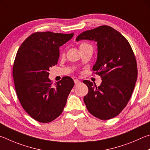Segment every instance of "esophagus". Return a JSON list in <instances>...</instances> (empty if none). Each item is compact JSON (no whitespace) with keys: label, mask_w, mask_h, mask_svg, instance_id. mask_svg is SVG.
<instances>
[{"label":"esophagus","mask_w":150,"mask_h":150,"mask_svg":"<svg viewBox=\"0 0 150 150\" xmlns=\"http://www.w3.org/2000/svg\"><path fill=\"white\" fill-rule=\"evenodd\" d=\"M74 81L75 84H80V81L78 79H77V78H75V79L74 80Z\"/></svg>","instance_id":"obj_1"}]
</instances>
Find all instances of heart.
<instances>
[{
    "mask_svg": "<svg viewBox=\"0 0 150 150\" xmlns=\"http://www.w3.org/2000/svg\"><path fill=\"white\" fill-rule=\"evenodd\" d=\"M87 45V43H82V44H81V45H80V47H82V46H83V45Z\"/></svg>",
    "mask_w": 150,
    "mask_h": 150,
    "instance_id": "1",
    "label": "heart"
}]
</instances>
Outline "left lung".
<instances>
[{
    "mask_svg": "<svg viewBox=\"0 0 150 150\" xmlns=\"http://www.w3.org/2000/svg\"><path fill=\"white\" fill-rule=\"evenodd\" d=\"M83 39L97 42L98 59L92 70L102 79L98 87L90 81H83L88 88L83 101L94 117L111 119L127 106L132 94L138 76L134 54L127 39L108 25L83 31L76 40Z\"/></svg>",
    "mask_w": 150,
    "mask_h": 150,
    "instance_id": "1",
    "label": "left lung"
}]
</instances>
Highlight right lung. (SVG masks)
I'll return each instance as SVG.
<instances>
[{
  "instance_id": "obj_1",
  "label": "right lung",
  "mask_w": 150,
  "mask_h": 150,
  "mask_svg": "<svg viewBox=\"0 0 150 150\" xmlns=\"http://www.w3.org/2000/svg\"><path fill=\"white\" fill-rule=\"evenodd\" d=\"M74 33L51 31L31 34L18 50L13 65V78L18 99L30 117L42 123L60 116L74 86L65 76L52 85L49 68L57 64L59 47L72 38Z\"/></svg>"
}]
</instances>
